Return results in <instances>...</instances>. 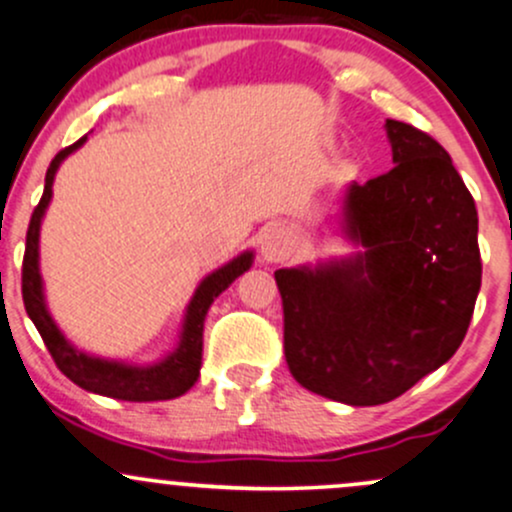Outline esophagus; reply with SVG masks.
Listing matches in <instances>:
<instances>
[{
    "instance_id": "34e87169",
    "label": "esophagus",
    "mask_w": 512,
    "mask_h": 512,
    "mask_svg": "<svg viewBox=\"0 0 512 512\" xmlns=\"http://www.w3.org/2000/svg\"><path fill=\"white\" fill-rule=\"evenodd\" d=\"M295 254V239L285 229H268L261 239V258L266 263H285Z\"/></svg>"
}]
</instances>
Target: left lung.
<instances>
[{"label": "left lung", "instance_id": "obj_1", "mask_svg": "<svg viewBox=\"0 0 512 512\" xmlns=\"http://www.w3.org/2000/svg\"><path fill=\"white\" fill-rule=\"evenodd\" d=\"M386 134L393 170L344 192L342 234L359 251L276 271L293 378L359 408L447 364L481 288L476 205L449 153L395 119Z\"/></svg>", "mask_w": 512, "mask_h": 512}]
</instances>
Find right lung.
Here are the masks:
<instances>
[{
    "instance_id": "add662e5",
    "label": "right lung",
    "mask_w": 512,
    "mask_h": 512,
    "mask_svg": "<svg viewBox=\"0 0 512 512\" xmlns=\"http://www.w3.org/2000/svg\"><path fill=\"white\" fill-rule=\"evenodd\" d=\"M87 136L75 141L73 146L63 148L51 161L46 173V188L38 207L31 214L29 232H26V251L24 268H21V295H24V307L29 312L31 322L36 324L38 334L46 342L60 371L78 383L80 388L90 393L107 395V398L129 400V403H151V400H170L188 393L195 386L202 366V332H205V317L214 298L224 293L241 273H246L254 263V251H244L222 268L212 271L197 285L188 307H185L183 327H180L178 344L168 351L163 359L153 364H126L117 359H102L82 351L60 332L56 320L51 317L46 305V293H43L41 263H38V239H41V222L46 217L48 205L53 197V180L60 163L85 144Z\"/></svg>"
}]
</instances>
